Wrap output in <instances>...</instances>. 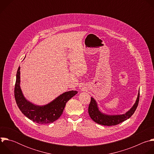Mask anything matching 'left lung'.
<instances>
[{
  "instance_id": "1",
  "label": "left lung",
  "mask_w": 154,
  "mask_h": 154,
  "mask_svg": "<svg viewBox=\"0 0 154 154\" xmlns=\"http://www.w3.org/2000/svg\"><path fill=\"white\" fill-rule=\"evenodd\" d=\"M139 99L140 93H138L137 100L134 106L125 114L119 115H108L102 113L99 110L96 101L94 98L91 97V102L88 106V113L91 118L99 124L107 126L116 125L126 121L133 115L138 106Z\"/></svg>"
}]
</instances>
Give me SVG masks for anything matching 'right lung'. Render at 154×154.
Instances as JSON below:
<instances>
[{"label": "right lung", "instance_id": "right-lung-1", "mask_svg": "<svg viewBox=\"0 0 154 154\" xmlns=\"http://www.w3.org/2000/svg\"><path fill=\"white\" fill-rule=\"evenodd\" d=\"M77 93V91H67L47 105H34L28 101L22 93L20 87V67L18 68L14 87L15 100L21 112L35 122L45 124L57 120L63 114L66 103Z\"/></svg>", "mask_w": 154, "mask_h": 154}]
</instances>
